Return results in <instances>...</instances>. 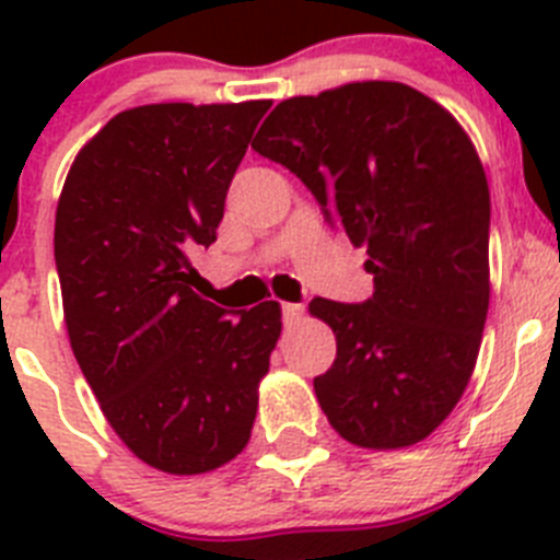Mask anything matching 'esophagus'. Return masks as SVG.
Returning <instances> with one entry per match:
<instances>
[{"label": "esophagus", "instance_id": "esophagus-1", "mask_svg": "<svg viewBox=\"0 0 560 560\" xmlns=\"http://www.w3.org/2000/svg\"><path fill=\"white\" fill-rule=\"evenodd\" d=\"M280 311H283V323L285 325H296L303 319V305L300 303H280Z\"/></svg>", "mask_w": 560, "mask_h": 560}]
</instances>
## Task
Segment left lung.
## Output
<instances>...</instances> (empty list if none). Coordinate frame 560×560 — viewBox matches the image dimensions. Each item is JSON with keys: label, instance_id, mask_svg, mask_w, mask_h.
<instances>
[{"label": "left lung", "instance_id": "8db88e82", "mask_svg": "<svg viewBox=\"0 0 560 560\" xmlns=\"http://www.w3.org/2000/svg\"><path fill=\"white\" fill-rule=\"evenodd\" d=\"M252 148L368 246L373 296L308 305L336 334L314 378L330 427L364 448L429 438L471 378L491 296V192L471 140L418 89L368 81L283 101Z\"/></svg>", "mask_w": 560, "mask_h": 560}]
</instances>
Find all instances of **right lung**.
Instances as JSON below:
<instances>
[{
	"mask_svg": "<svg viewBox=\"0 0 560 560\" xmlns=\"http://www.w3.org/2000/svg\"><path fill=\"white\" fill-rule=\"evenodd\" d=\"M269 106L128 108L63 182L56 269L72 353L114 432L160 471H212L249 443L280 305L207 303L190 255L215 241Z\"/></svg>",
	"mask_w": 560,
	"mask_h": 560,
	"instance_id": "1",
	"label": "right lung"
}]
</instances>
